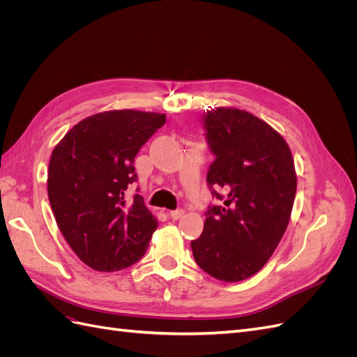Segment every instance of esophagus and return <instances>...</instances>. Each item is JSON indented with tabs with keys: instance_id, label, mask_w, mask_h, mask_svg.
Returning <instances> with one entry per match:
<instances>
[{
	"instance_id": "esophagus-1",
	"label": "esophagus",
	"mask_w": 357,
	"mask_h": 357,
	"mask_svg": "<svg viewBox=\"0 0 357 357\" xmlns=\"http://www.w3.org/2000/svg\"><path fill=\"white\" fill-rule=\"evenodd\" d=\"M183 215H185V211L183 210H174V211H169V218L172 219V220H178V219H181Z\"/></svg>"
}]
</instances>
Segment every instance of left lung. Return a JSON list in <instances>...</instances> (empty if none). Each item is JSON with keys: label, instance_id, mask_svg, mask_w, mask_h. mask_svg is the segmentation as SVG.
Instances as JSON below:
<instances>
[{"label": "left lung", "instance_id": "8db88e82", "mask_svg": "<svg viewBox=\"0 0 357 357\" xmlns=\"http://www.w3.org/2000/svg\"><path fill=\"white\" fill-rule=\"evenodd\" d=\"M202 126L215 158L207 183L223 204L208 207L192 253L211 277L241 282L268 262L287 228L296 193L294 158L275 129L244 110H207Z\"/></svg>", "mask_w": 357, "mask_h": 357}]
</instances>
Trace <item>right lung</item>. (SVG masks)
I'll list each match as a JSON object with an SVG mask.
<instances>
[{"label":"right lung","instance_id":"1","mask_svg":"<svg viewBox=\"0 0 357 357\" xmlns=\"http://www.w3.org/2000/svg\"><path fill=\"white\" fill-rule=\"evenodd\" d=\"M165 114L112 110L83 119L53 149L47 192L56 223L73 252L95 271L113 273L143 257L158 220L128 188L134 159L165 123Z\"/></svg>","mask_w":357,"mask_h":357}]
</instances>
